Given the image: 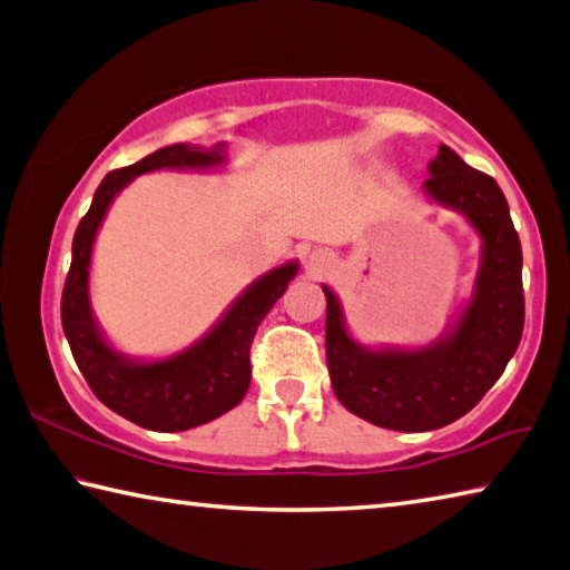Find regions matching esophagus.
<instances>
[{"instance_id":"esophagus-1","label":"esophagus","mask_w":570,"mask_h":570,"mask_svg":"<svg viewBox=\"0 0 570 570\" xmlns=\"http://www.w3.org/2000/svg\"><path fill=\"white\" fill-rule=\"evenodd\" d=\"M331 264H334V258H331V254L324 249H316L312 252V256H308V266H312L314 274H324L326 268H331Z\"/></svg>"}]
</instances>
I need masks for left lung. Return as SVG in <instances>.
I'll use <instances>...</instances> for the list:
<instances>
[{
  "label": "left lung",
  "instance_id": "obj_1",
  "mask_svg": "<svg viewBox=\"0 0 570 570\" xmlns=\"http://www.w3.org/2000/svg\"><path fill=\"white\" fill-rule=\"evenodd\" d=\"M423 194L461 214L481 242L471 294L441 336L423 346L361 344L348 331L341 298L321 284L336 399L391 431H433L469 413L501 379L523 334V256L501 186L441 144Z\"/></svg>",
  "mask_w": 570,
  "mask_h": 570
}]
</instances>
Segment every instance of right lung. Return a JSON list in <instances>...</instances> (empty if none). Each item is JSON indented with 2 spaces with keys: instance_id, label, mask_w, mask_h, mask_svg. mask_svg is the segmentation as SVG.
Masks as SVG:
<instances>
[{
  "instance_id": "add662e5",
  "label": "right lung",
  "mask_w": 570,
  "mask_h": 570,
  "mask_svg": "<svg viewBox=\"0 0 570 570\" xmlns=\"http://www.w3.org/2000/svg\"><path fill=\"white\" fill-rule=\"evenodd\" d=\"M229 144L196 147L169 144L141 161L111 171L99 184L71 242V266L61 294V326L81 376L97 399L137 426L171 433L219 419L244 399L252 381L249 346L256 326L272 312L298 274V262H284L244 288L224 314L181 351L169 356H131L111 344L95 316L89 294L91 254L111 202L124 186L149 171H224Z\"/></svg>"
}]
</instances>
